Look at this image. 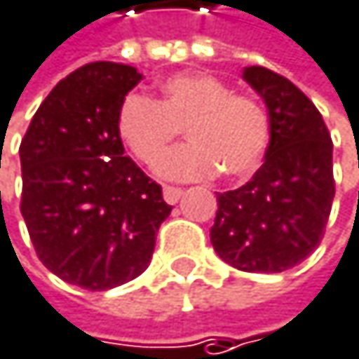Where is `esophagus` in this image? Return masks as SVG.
Listing matches in <instances>:
<instances>
[{
  "instance_id": "34e87169",
  "label": "esophagus",
  "mask_w": 359,
  "mask_h": 359,
  "mask_svg": "<svg viewBox=\"0 0 359 359\" xmlns=\"http://www.w3.org/2000/svg\"><path fill=\"white\" fill-rule=\"evenodd\" d=\"M182 188H175V186H165L163 188V196H165V201L169 203V205H175L180 198H182Z\"/></svg>"
}]
</instances>
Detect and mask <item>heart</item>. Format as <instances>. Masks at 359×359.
<instances>
[{
	"label": "heart",
	"mask_w": 359,
	"mask_h": 359,
	"mask_svg": "<svg viewBox=\"0 0 359 359\" xmlns=\"http://www.w3.org/2000/svg\"><path fill=\"white\" fill-rule=\"evenodd\" d=\"M187 130L191 144L156 163L169 180H201L215 171L229 182L250 177L262 163L271 124L262 103L209 74H180L161 84V99L126 95L118 109V135L144 165Z\"/></svg>",
	"instance_id": "obj_1"
}]
</instances>
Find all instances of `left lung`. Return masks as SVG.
I'll return each mask as SVG.
<instances>
[{
	"label": "left lung",
	"mask_w": 359,
	"mask_h": 359,
	"mask_svg": "<svg viewBox=\"0 0 359 359\" xmlns=\"http://www.w3.org/2000/svg\"><path fill=\"white\" fill-rule=\"evenodd\" d=\"M243 78L269 107L271 144L245 186L217 192L209 237L239 271L281 273L324 239L334 198L332 140L320 109L287 78L266 67H248Z\"/></svg>",
	"instance_id": "left-lung-1"
}]
</instances>
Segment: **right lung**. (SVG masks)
I'll use <instances>...</instances> for the list:
<instances>
[{
	"mask_svg": "<svg viewBox=\"0 0 359 359\" xmlns=\"http://www.w3.org/2000/svg\"><path fill=\"white\" fill-rule=\"evenodd\" d=\"M142 74L95 61L63 78L20 142L25 217L37 258L90 292L140 277L171 205L128 156L118 109Z\"/></svg>",
	"mask_w": 359,
	"mask_h": 359,
	"instance_id": "add662e5",
	"label": "right lung"
}]
</instances>
